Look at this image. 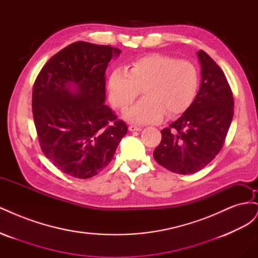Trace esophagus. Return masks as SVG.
<instances>
[{
    "label": "esophagus",
    "mask_w": 258,
    "mask_h": 258,
    "mask_svg": "<svg viewBox=\"0 0 258 258\" xmlns=\"http://www.w3.org/2000/svg\"><path fill=\"white\" fill-rule=\"evenodd\" d=\"M129 130L130 131H141L142 128L141 127H137V126H129Z\"/></svg>",
    "instance_id": "1"
}]
</instances>
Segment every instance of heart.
Masks as SVG:
<instances>
[{
  "label": "heart",
  "mask_w": 258,
  "mask_h": 258,
  "mask_svg": "<svg viewBox=\"0 0 258 258\" xmlns=\"http://www.w3.org/2000/svg\"><path fill=\"white\" fill-rule=\"evenodd\" d=\"M199 73L192 62L151 54L129 66L127 72L116 69L108 80V96L114 106L124 110L143 89L141 101L123 112V118L137 124L174 117L186 111L197 95Z\"/></svg>",
  "instance_id": "b5f03b06"
}]
</instances>
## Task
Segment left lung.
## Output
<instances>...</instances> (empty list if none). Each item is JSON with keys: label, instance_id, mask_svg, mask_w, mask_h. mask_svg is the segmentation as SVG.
Returning a JSON list of instances; mask_svg holds the SVG:
<instances>
[{"label": "left lung", "instance_id": "left-lung-1", "mask_svg": "<svg viewBox=\"0 0 258 258\" xmlns=\"http://www.w3.org/2000/svg\"><path fill=\"white\" fill-rule=\"evenodd\" d=\"M200 88L189 107L169 128L161 130V142L154 158L178 174L198 172L222 150L233 117V97L227 79L204 50Z\"/></svg>", "mask_w": 258, "mask_h": 258}]
</instances>
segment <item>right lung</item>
<instances>
[{"label": "right lung", "mask_w": 258, "mask_h": 258, "mask_svg": "<svg viewBox=\"0 0 258 258\" xmlns=\"http://www.w3.org/2000/svg\"><path fill=\"white\" fill-rule=\"evenodd\" d=\"M120 49L75 42L52 56L34 83L32 110L44 155L77 178L111 162L128 127L105 104V71Z\"/></svg>", "instance_id": "right-lung-1"}]
</instances>
